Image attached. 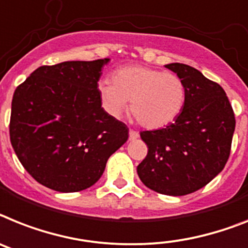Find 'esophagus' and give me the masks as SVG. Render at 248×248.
<instances>
[{
    "mask_svg": "<svg viewBox=\"0 0 248 248\" xmlns=\"http://www.w3.org/2000/svg\"><path fill=\"white\" fill-rule=\"evenodd\" d=\"M128 134H130V140H136V139H139V136H140V134L135 130H130Z\"/></svg>",
    "mask_w": 248,
    "mask_h": 248,
    "instance_id": "34e87169",
    "label": "esophagus"
}]
</instances>
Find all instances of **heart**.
I'll use <instances>...</instances> for the list:
<instances>
[{
    "label": "heart",
    "instance_id": "b5f03b06",
    "mask_svg": "<svg viewBox=\"0 0 248 248\" xmlns=\"http://www.w3.org/2000/svg\"><path fill=\"white\" fill-rule=\"evenodd\" d=\"M98 93L105 109L113 117H120L131 101L132 116L149 130L172 124L186 98L184 82L175 73L142 65L124 66L113 73L112 80L102 79Z\"/></svg>",
    "mask_w": 248,
    "mask_h": 248
}]
</instances>
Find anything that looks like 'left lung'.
Listing matches in <instances>:
<instances>
[{
  "instance_id": "1",
  "label": "left lung",
  "mask_w": 248,
  "mask_h": 248,
  "mask_svg": "<svg viewBox=\"0 0 248 248\" xmlns=\"http://www.w3.org/2000/svg\"><path fill=\"white\" fill-rule=\"evenodd\" d=\"M165 66L184 82L185 105L174 124L140 132L147 155L137 174L151 190L178 197L203 188L223 170L236 118L218 83L186 64Z\"/></svg>"
}]
</instances>
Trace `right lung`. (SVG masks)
Listing matches in <instances>:
<instances>
[{
	"label": "right lung",
	"instance_id": "add662e5",
	"mask_svg": "<svg viewBox=\"0 0 248 248\" xmlns=\"http://www.w3.org/2000/svg\"><path fill=\"white\" fill-rule=\"evenodd\" d=\"M109 59L39 66L15 89L10 140L25 170L62 193L98 182L127 126L102 108L98 80Z\"/></svg>",
	"mask_w": 248,
	"mask_h": 248
}]
</instances>
